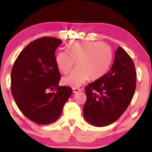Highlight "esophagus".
Instances as JSON below:
<instances>
[{
  "label": "esophagus",
  "instance_id": "34e87169",
  "mask_svg": "<svg viewBox=\"0 0 152 152\" xmlns=\"http://www.w3.org/2000/svg\"><path fill=\"white\" fill-rule=\"evenodd\" d=\"M72 90H73L74 93H77L78 92L82 91V90L80 88H73Z\"/></svg>",
  "mask_w": 152,
  "mask_h": 152
}]
</instances>
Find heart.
<instances>
[{"instance_id":"b5f03b06","label":"heart","mask_w":152,"mask_h":152,"mask_svg":"<svg viewBox=\"0 0 152 152\" xmlns=\"http://www.w3.org/2000/svg\"><path fill=\"white\" fill-rule=\"evenodd\" d=\"M111 59V50L107 45L85 40L71 41L67 45V51H58L56 56L59 70L64 74L71 70L76 60L78 66L63 78L65 85L72 87L80 86L90 78H101L107 71Z\"/></svg>"}]
</instances>
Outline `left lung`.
Instances as JSON below:
<instances>
[{"instance_id":"left-lung-1","label":"left lung","mask_w":152,"mask_h":152,"mask_svg":"<svg viewBox=\"0 0 152 152\" xmlns=\"http://www.w3.org/2000/svg\"><path fill=\"white\" fill-rule=\"evenodd\" d=\"M136 88L134 63L119 46L108 72L85 87V119L96 127H104L123 115L133 99Z\"/></svg>"}]
</instances>
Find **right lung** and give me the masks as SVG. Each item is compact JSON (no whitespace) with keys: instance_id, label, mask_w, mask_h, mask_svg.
Instances as JSON below:
<instances>
[{"instance_id":"obj_1","label":"right lung","mask_w":152,"mask_h":152,"mask_svg":"<svg viewBox=\"0 0 152 152\" xmlns=\"http://www.w3.org/2000/svg\"><path fill=\"white\" fill-rule=\"evenodd\" d=\"M61 43L51 37L35 39L21 51L12 68L15 101L25 117L39 125L57 121L72 92L70 87L58 85L61 75L55 51Z\"/></svg>"}]
</instances>
